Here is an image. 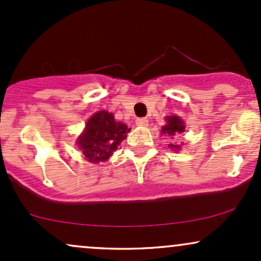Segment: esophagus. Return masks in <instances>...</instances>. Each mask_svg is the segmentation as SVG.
Returning a JSON list of instances; mask_svg holds the SVG:
<instances>
[{
	"label": "esophagus",
	"mask_w": 261,
	"mask_h": 261,
	"mask_svg": "<svg viewBox=\"0 0 261 261\" xmlns=\"http://www.w3.org/2000/svg\"><path fill=\"white\" fill-rule=\"evenodd\" d=\"M136 125L140 127H146L148 126V120L146 118H139L136 120Z\"/></svg>",
	"instance_id": "obj_1"
}]
</instances>
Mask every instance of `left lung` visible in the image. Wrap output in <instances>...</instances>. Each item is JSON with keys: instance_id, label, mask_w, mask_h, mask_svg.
<instances>
[{"instance_id": "obj_1", "label": "left lung", "mask_w": 261, "mask_h": 261, "mask_svg": "<svg viewBox=\"0 0 261 261\" xmlns=\"http://www.w3.org/2000/svg\"><path fill=\"white\" fill-rule=\"evenodd\" d=\"M166 121H167V124L164 125L163 127H162V134H163V135L174 136V135L181 134V133H184V131H185L184 122H182V120L180 118H179V116H176V115L167 116ZM172 139H173V137H172ZM168 147L174 149V151H178V149L180 148V146L174 145V143H169Z\"/></svg>"}]
</instances>
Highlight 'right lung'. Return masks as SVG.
I'll list each match as a JSON object with an SVG mask.
<instances>
[{
	"instance_id": "add662e5",
	"label": "right lung",
	"mask_w": 261,
	"mask_h": 261,
	"mask_svg": "<svg viewBox=\"0 0 261 261\" xmlns=\"http://www.w3.org/2000/svg\"><path fill=\"white\" fill-rule=\"evenodd\" d=\"M128 131L130 128L124 122L116 121L112 113L100 110L89 118L85 131L76 142L87 161L99 163L109 160L113 152L126 139Z\"/></svg>"
}]
</instances>
